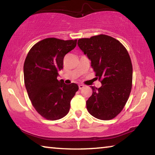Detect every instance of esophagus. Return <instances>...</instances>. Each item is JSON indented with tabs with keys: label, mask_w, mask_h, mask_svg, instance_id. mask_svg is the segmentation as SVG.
<instances>
[{
	"label": "esophagus",
	"mask_w": 155,
	"mask_h": 155,
	"mask_svg": "<svg viewBox=\"0 0 155 155\" xmlns=\"http://www.w3.org/2000/svg\"><path fill=\"white\" fill-rule=\"evenodd\" d=\"M84 87H85V85H82V84H80V85H78V88H79V90H81V89H83Z\"/></svg>",
	"instance_id": "obj_1"
}]
</instances>
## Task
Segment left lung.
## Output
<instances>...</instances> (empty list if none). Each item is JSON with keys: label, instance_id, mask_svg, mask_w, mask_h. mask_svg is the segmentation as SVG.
I'll return each instance as SVG.
<instances>
[{"label": "left lung", "instance_id": "1", "mask_svg": "<svg viewBox=\"0 0 155 155\" xmlns=\"http://www.w3.org/2000/svg\"><path fill=\"white\" fill-rule=\"evenodd\" d=\"M77 44L90 59L102 83L99 88L91 86L87 111L99 120L114 118L124 108L132 87L133 67L128 51L118 40L106 35L79 39Z\"/></svg>", "mask_w": 155, "mask_h": 155}]
</instances>
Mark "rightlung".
I'll use <instances>...</instances> for the list:
<instances>
[{"instance_id": "1", "label": "right lung", "mask_w": 155, "mask_h": 155, "mask_svg": "<svg viewBox=\"0 0 155 155\" xmlns=\"http://www.w3.org/2000/svg\"><path fill=\"white\" fill-rule=\"evenodd\" d=\"M77 40L46 38L34 45L24 64L25 87L38 114L50 120L61 119L69 112L70 101L78 90L57 80L65 54L77 46Z\"/></svg>"}]
</instances>
